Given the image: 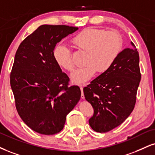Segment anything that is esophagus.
<instances>
[{
    "mask_svg": "<svg viewBox=\"0 0 155 155\" xmlns=\"http://www.w3.org/2000/svg\"><path fill=\"white\" fill-rule=\"evenodd\" d=\"M84 87V85H82V84L79 85V87H80V89H81V99L84 98V92H83Z\"/></svg>",
    "mask_w": 155,
    "mask_h": 155,
    "instance_id": "1",
    "label": "esophagus"
}]
</instances>
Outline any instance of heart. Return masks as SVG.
<instances>
[{"instance_id": "b5f03b06", "label": "heart", "mask_w": 155, "mask_h": 155, "mask_svg": "<svg viewBox=\"0 0 155 155\" xmlns=\"http://www.w3.org/2000/svg\"><path fill=\"white\" fill-rule=\"evenodd\" d=\"M78 49L87 52L84 66L72 72L71 79L74 83L81 84L94 76L96 71L102 74L114 64L123 50V39L115 30L87 28L72 38ZM53 58L61 68L71 71L74 65L71 50L68 46L59 43L53 50Z\"/></svg>"}]
</instances>
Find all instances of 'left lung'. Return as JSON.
I'll return each instance as SVG.
<instances>
[{
    "label": "left lung",
    "mask_w": 155,
    "mask_h": 155,
    "mask_svg": "<svg viewBox=\"0 0 155 155\" xmlns=\"http://www.w3.org/2000/svg\"><path fill=\"white\" fill-rule=\"evenodd\" d=\"M134 48L121 51L114 64L84 88L87 102L94 108L89 124L94 131L105 133L120 126L135 107L141 81L139 52Z\"/></svg>",
    "instance_id": "left-lung-1"
}]
</instances>
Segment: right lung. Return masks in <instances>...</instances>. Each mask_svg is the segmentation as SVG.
Segmentation results:
<instances>
[{
  "instance_id": "1",
  "label": "right lung",
  "mask_w": 155,
  "mask_h": 155,
  "mask_svg": "<svg viewBox=\"0 0 155 155\" xmlns=\"http://www.w3.org/2000/svg\"><path fill=\"white\" fill-rule=\"evenodd\" d=\"M77 29L43 24L16 50L10 75L15 105L22 120L39 134L59 133L81 97L79 87L69 85V78L53 58L58 42Z\"/></svg>"
}]
</instances>
